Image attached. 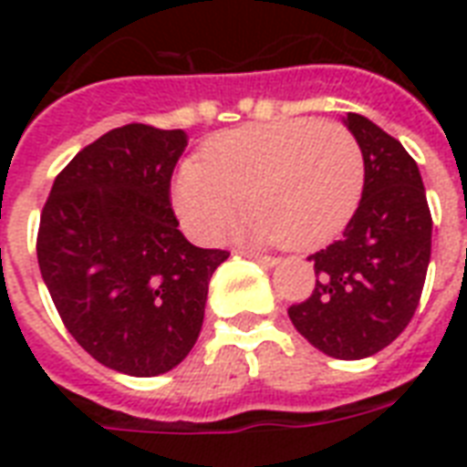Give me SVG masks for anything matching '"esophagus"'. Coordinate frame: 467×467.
Segmentation results:
<instances>
[{"label":"esophagus","instance_id":"obj_1","mask_svg":"<svg viewBox=\"0 0 467 467\" xmlns=\"http://www.w3.org/2000/svg\"><path fill=\"white\" fill-rule=\"evenodd\" d=\"M242 256H249V259H254V262L264 264V266H274V264L278 262L276 256L271 254H259V252H252V249H240Z\"/></svg>","mask_w":467,"mask_h":467}]
</instances>
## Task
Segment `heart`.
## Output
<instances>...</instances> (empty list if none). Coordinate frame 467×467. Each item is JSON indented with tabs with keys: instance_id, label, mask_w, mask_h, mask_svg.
<instances>
[{
	"instance_id": "heart-1",
	"label": "heart",
	"mask_w": 467,
	"mask_h": 467,
	"mask_svg": "<svg viewBox=\"0 0 467 467\" xmlns=\"http://www.w3.org/2000/svg\"><path fill=\"white\" fill-rule=\"evenodd\" d=\"M366 179L361 142L337 120L288 119L218 135L203 161H186L174 208L193 237L225 234L242 201V234L310 249L341 233L358 208Z\"/></svg>"
}]
</instances>
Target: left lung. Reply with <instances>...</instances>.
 Returning a JSON list of instances; mask_svg holds the SVG:
<instances>
[{"mask_svg": "<svg viewBox=\"0 0 467 467\" xmlns=\"http://www.w3.org/2000/svg\"><path fill=\"white\" fill-rule=\"evenodd\" d=\"M347 128L366 160L361 203L344 237L310 254L317 284L288 317L312 347L344 361L378 354L420 306L431 256V213L417 161L358 113Z\"/></svg>", "mask_w": 467, "mask_h": 467, "instance_id": "left-lung-1", "label": "left lung"}]
</instances>
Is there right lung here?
<instances>
[{
	"instance_id": "right-lung-1",
	"label": "right lung",
	"mask_w": 467,
	"mask_h": 467,
	"mask_svg": "<svg viewBox=\"0 0 467 467\" xmlns=\"http://www.w3.org/2000/svg\"><path fill=\"white\" fill-rule=\"evenodd\" d=\"M183 130L113 128L77 152L40 213V276L77 344L126 376L167 373L203 327L225 249L193 247L169 186Z\"/></svg>"
}]
</instances>
